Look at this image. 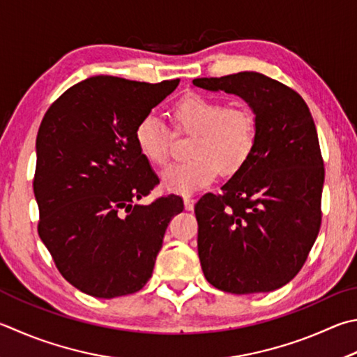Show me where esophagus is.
Wrapping results in <instances>:
<instances>
[{
	"label": "esophagus",
	"mask_w": 357,
	"mask_h": 357,
	"mask_svg": "<svg viewBox=\"0 0 357 357\" xmlns=\"http://www.w3.org/2000/svg\"><path fill=\"white\" fill-rule=\"evenodd\" d=\"M193 206H195V199L190 198V197L184 198V207H185V211H193Z\"/></svg>",
	"instance_id": "34e87169"
}]
</instances>
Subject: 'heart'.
I'll return each mask as SVG.
<instances>
[{
	"label": "heart",
	"mask_w": 357,
	"mask_h": 357,
	"mask_svg": "<svg viewBox=\"0 0 357 357\" xmlns=\"http://www.w3.org/2000/svg\"><path fill=\"white\" fill-rule=\"evenodd\" d=\"M179 131L193 134L190 159L162 172L164 189L192 195L215 179L218 170L234 174L248 162L256 146L257 123L250 109L226 106L203 95H187L173 107ZM172 134L159 116L146 114L135 126L139 151L154 165H165Z\"/></svg>",
	"instance_id": "obj_1"
}]
</instances>
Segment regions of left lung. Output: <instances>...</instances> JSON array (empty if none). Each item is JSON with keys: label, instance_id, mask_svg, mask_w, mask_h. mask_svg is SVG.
<instances>
[{"label": "left lung", "instance_id": "8db88e82", "mask_svg": "<svg viewBox=\"0 0 357 357\" xmlns=\"http://www.w3.org/2000/svg\"><path fill=\"white\" fill-rule=\"evenodd\" d=\"M193 86L242 98L256 116L248 162L195 204L206 280L236 295L286 286L320 231L325 168L315 123L295 90L256 71L198 77Z\"/></svg>", "mask_w": 357, "mask_h": 357}]
</instances>
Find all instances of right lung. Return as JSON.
I'll list each match as a JSON object with an SVG mask.
<instances>
[{"instance_id":"right-lung-1","label":"right lung","mask_w":357,"mask_h":357,"mask_svg":"<svg viewBox=\"0 0 357 357\" xmlns=\"http://www.w3.org/2000/svg\"><path fill=\"white\" fill-rule=\"evenodd\" d=\"M178 84L92 76L43 116L36 140L38 236L61 275L84 294L139 291L153 275L168 223L184 209L176 195L137 204L159 178L134 139L142 116Z\"/></svg>"}]
</instances>
